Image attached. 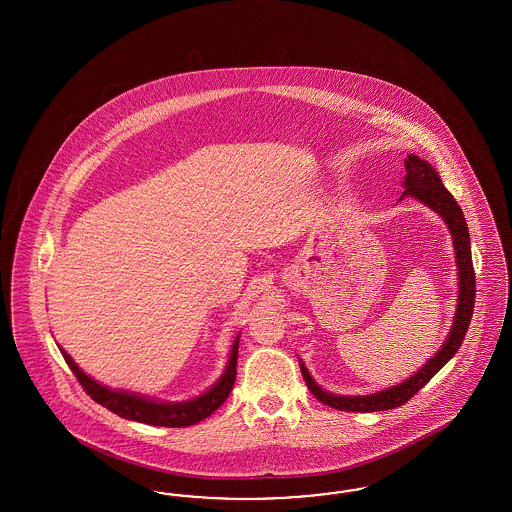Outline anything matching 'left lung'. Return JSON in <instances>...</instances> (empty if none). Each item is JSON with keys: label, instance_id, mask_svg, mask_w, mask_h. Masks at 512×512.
<instances>
[{"label": "left lung", "instance_id": "8db88e82", "mask_svg": "<svg viewBox=\"0 0 512 512\" xmlns=\"http://www.w3.org/2000/svg\"><path fill=\"white\" fill-rule=\"evenodd\" d=\"M405 191L403 197H413L417 201L426 204L432 208L439 216L445 219L450 234H452V244H454V253H456V268H458V304H456V315L454 323L450 328L449 338L443 341L441 349L430 358L419 372L405 379L400 385L373 392L368 396H338L332 392H326L319 387L313 377H311L308 368L300 362V370L304 375V381L310 388L311 394L319 402L330 405L340 411H349V413H373V411H387L400 407L405 402H409L420 388L424 387L435 373L439 372L450 358L454 357L462 345L465 338V332L469 328V321L475 308V270H473V261H471V242H469V229L465 223L464 212L450 195L449 189L443 186L439 174L434 171V167L420 159L415 154L407 155L405 159V180H403Z\"/></svg>", "mask_w": 512, "mask_h": 512}]
</instances>
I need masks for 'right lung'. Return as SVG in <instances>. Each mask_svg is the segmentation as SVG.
<instances>
[{
	"label": "right lung",
	"instance_id": "1",
	"mask_svg": "<svg viewBox=\"0 0 512 512\" xmlns=\"http://www.w3.org/2000/svg\"><path fill=\"white\" fill-rule=\"evenodd\" d=\"M238 340H240V334L234 340L227 368H225L223 375L217 379L216 385L208 388L204 394L193 398V400L178 403L157 402V400L140 396V394H131V392H125V390H112V388L103 387L90 375L82 372L77 364L73 362V358L69 357L62 347H60V351H62L67 366L71 368V372L75 373L78 383L90 394L93 402L101 403L103 407H107L122 419L137 420V422H144V424H150V426L184 428V426L197 424L206 417H210L231 394L234 379H236Z\"/></svg>",
	"mask_w": 512,
	"mask_h": 512
}]
</instances>
